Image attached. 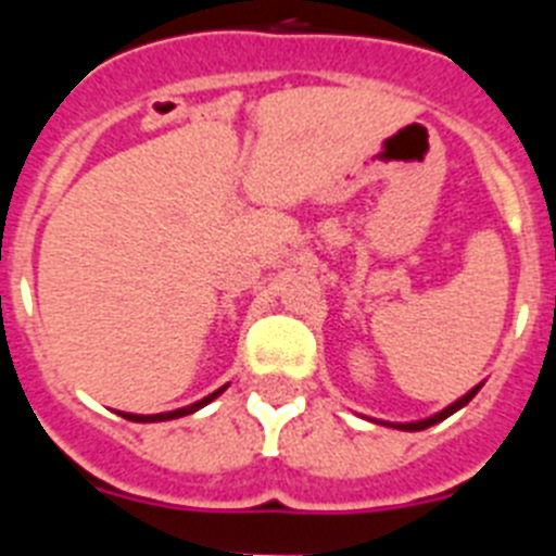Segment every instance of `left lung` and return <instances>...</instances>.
Returning a JSON list of instances; mask_svg holds the SVG:
<instances>
[{"label":"left lung","instance_id":"left-lung-1","mask_svg":"<svg viewBox=\"0 0 556 556\" xmlns=\"http://www.w3.org/2000/svg\"><path fill=\"white\" fill-rule=\"evenodd\" d=\"M479 390H481V384L473 387V390H470V392H465V395H462L459 401H454V404H451V406H445L443 412H437L434 417H426V420H417V424H387V426H392V429H401V431H424V429H429V426H434V424H440V420H445V417H451L456 409H462V406H468L470 397H473Z\"/></svg>","mask_w":556,"mask_h":556}]
</instances>
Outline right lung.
Masks as SVG:
<instances>
[{
    "instance_id": "add662e5",
    "label": "right lung",
    "mask_w": 556,
    "mask_h": 556,
    "mask_svg": "<svg viewBox=\"0 0 556 556\" xmlns=\"http://www.w3.org/2000/svg\"><path fill=\"white\" fill-rule=\"evenodd\" d=\"M225 390H228V384L219 387V390L211 392V395H205L203 401H198V404L184 406V409H175V412H161V415H130V412H119V415L127 417V420H132V424H159V420H175V417H184V415H191V412L203 409L205 404H211V401H214L217 395H223Z\"/></svg>"
}]
</instances>
